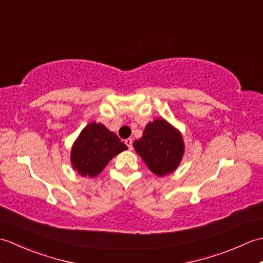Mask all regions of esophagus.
Wrapping results in <instances>:
<instances>
[{
	"mask_svg": "<svg viewBox=\"0 0 263 263\" xmlns=\"http://www.w3.org/2000/svg\"><path fill=\"white\" fill-rule=\"evenodd\" d=\"M132 139H130V138H128V139H126V140H125V144H126V146H127V148L128 149H130V150H132Z\"/></svg>",
	"mask_w": 263,
	"mask_h": 263,
	"instance_id": "esophagus-1",
	"label": "esophagus"
}]
</instances>
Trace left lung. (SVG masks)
<instances>
[{
  "label": "left lung",
  "mask_w": 263,
  "mask_h": 263,
  "mask_svg": "<svg viewBox=\"0 0 263 263\" xmlns=\"http://www.w3.org/2000/svg\"><path fill=\"white\" fill-rule=\"evenodd\" d=\"M148 168L157 176L174 172L184 154V141L180 131L164 119H156L146 125L142 137L133 142Z\"/></svg>",
  "instance_id": "8db88e82"
}]
</instances>
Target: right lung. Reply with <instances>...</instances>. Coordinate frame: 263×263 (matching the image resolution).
Here are the masks:
<instances>
[{
  "mask_svg": "<svg viewBox=\"0 0 263 263\" xmlns=\"http://www.w3.org/2000/svg\"><path fill=\"white\" fill-rule=\"evenodd\" d=\"M127 147L114 132L102 123H89L74 141L71 150V164L81 176L95 177L109 160Z\"/></svg>",
  "mask_w": 263,
  "mask_h": 263,
  "instance_id": "add662e5",
  "label": "right lung"
}]
</instances>
